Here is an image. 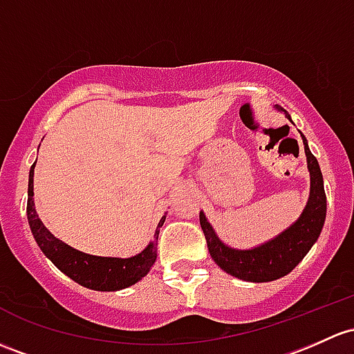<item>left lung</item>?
<instances>
[{
	"instance_id": "8db88e82",
	"label": "left lung",
	"mask_w": 354,
	"mask_h": 354,
	"mask_svg": "<svg viewBox=\"0 0 354 354\" xmlns=\"http://www.w3.org/2000/svg\"><path fill=\"white\" fill-rule=\"evenodd\" d=\"M277 109L285 111L286 118L292 120L286 110L280 106ZM302 140L305 156H307L308 173H310V195H308V202L299 221L283 230L280 236L252 249L229 248L218 239L215 230L208 224L205 214L200 212V225L205 234L208 252L225 273L232 274L239 280L254 281V283L278 280L299 265L317 241L326 221L327 203L324 180H322L317 159L308 149L307 139L304 136Z\"/></svg>"
}]
</instances>
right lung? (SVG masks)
Listing matches in <instances>:
<instances>
[{"mask_svg": "<svg viewBox=\"0 0 354 354\" xmlns=\"http://www.w3.org/2000/svg\"><path fill=\"white\" fill-rule=\"evenodd\" d=\"M33 167H30L28 174V202H27V217L28 225L35 237L37 244L42 249L44 254L54 263L64 274L76 283L86 286V288L98 290V292H117V290L127 288V286L137 283L142 277H146L158 258V236L159 227L165 224L166 215L159 221L156 229L154 241L139 254L132 258H103V256H93L81 252L71 248L42 224L33 203Z\"/></svg>", "mask_w": 354, "mask_h": 354, "instance_id": "add662e5", "label": "right lung"}]
</instances>
